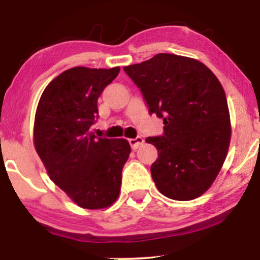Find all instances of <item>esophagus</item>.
<instances>
[{
	"label": "esophagus",
	"instance_id": "1",
	"mask_svg": "<svg viewBox=\"0 0 260 260\" xmlns=\"http://www.w3.org/2000/svg\"><path fill=\"white\" fill-rule=\"evenodd\" d=\"M143 143H144V139H143L142 137H137V138L129 139V144H131V147H132L133 150H137V149H138L140 145L143 144Z\"/></svg>",
	"mask_w": 260,
	"mask_h": 260
}]
</instances>
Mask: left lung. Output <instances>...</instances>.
Returning <instances> with one entry per match:
<instances>
[{
  "label": "left lung",
  "mask_w": 260,
  "mask_h": 260,
  "mask_svg": "<svg viewBox=\"0 0 260 260\" xmlns=\"http://www.w3.org/2000/svg\"><path fill=\"white\" fill-rule=\"evenodd\" d=\"M140 88L165 133L145 142L157 149L151 177L161 194L192 201L219 175L231 140V121L221 83L201 61L157 53L123 68Z\"/></svg>",
  "instance_id": "1"
}]
</instances>
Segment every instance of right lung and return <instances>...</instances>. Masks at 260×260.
<instances>
[{
  "instance_id": "1",
  "label": "right lung",
  "mask_w": 260,
  "mask_h": 260,
  "mask_svg": "<svg viewBox=\"0 0 260 260\" xmlns=\"http://www.w3.org/2000/svg\"><path fill=\"white\" fill-rule=\"evenodd\" d=\"M120 67H73L45 88L34 120V147L47 175L80 208H109L118 198L127 139L91 132L98 99Z\"/></svg>"
}]
</instances>
